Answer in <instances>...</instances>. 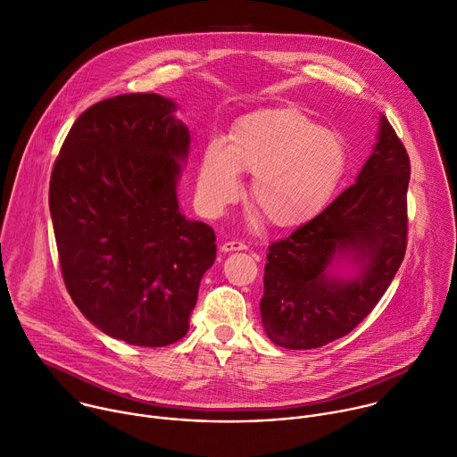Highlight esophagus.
<instances>
[{"label": "esophagus", "instance_id": "34e87169", "mask_svg": "<svg viewBox=\"0 0 457 457\" xmlns=\"http://www.w3.org/2000/svg\"><path fill=\"white\" fill-rule=\"evenodd\" d=\"M220 250L223 253H227V252H239V250H246V245L241 243V241H227V243L220 245Z\"/></svg>", "mask_w": 457, "mask_h": 457}]
</instances>
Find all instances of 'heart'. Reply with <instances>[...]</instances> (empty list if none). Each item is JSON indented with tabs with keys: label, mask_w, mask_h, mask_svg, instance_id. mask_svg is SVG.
Masks as SVG:
<instances>
[{
	"label": "heart",
	"mask_w": 457,
	"mask_h": 457,
	"mask_svg": "<svg viewBox=\"0 0 457 457\" xmlns=\"http://www.w3.org/2000/svg\"><path fill=\"white\" fill-rule=\"evenodd\" d=\"M347 169L344 138L295 108L243 115L227 144L211 140L200 158L196 198L220 214L241 193L239 172L252 174L250 202L273 225L301 227L319 216Z\"/></svg>",
	"instance_id": "b5f03b06"
}]
</instances>
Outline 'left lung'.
Here are the masks:
<instances>
[{
	"label": "left lung",
	"instance_id": "8db88e82",
	"mask_svg": "<svg viewBox=\"0 0 457 457\" xmlns=\"http://www.w3.org/2000/svg\"><path fill=\"white\" fill-rule=\"evenodd\" d=\"M409 176V154L380 115L377 144L354 184L268 246L259 310L273 344L320 347L373 312L405 255Z\"/></svg>",
	"mask_w": 457,
	"mask_h": 457
}]
</instances>
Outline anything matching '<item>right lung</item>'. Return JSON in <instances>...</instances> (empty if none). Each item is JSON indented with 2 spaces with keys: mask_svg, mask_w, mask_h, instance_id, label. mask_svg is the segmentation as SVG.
<instances>
[{
  "mask_svg": "<svg viewBox=\"0 0 457 457\" xmlns=\"http://www.w3.org/2000/svg\"><path fill=\"white\" fill-rule=\"evenodd\" d=\"M176 103L117 96L71 126L50 178V214L66 290L112 338L162 347L184 337L214 230L178 204L191 133Z\"/></svg>",
  "mask_w": 457,
  "mask_h": 457,
  "instance_id": "1",
  "label": "right lung"
}]
</instances>
